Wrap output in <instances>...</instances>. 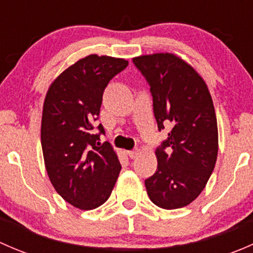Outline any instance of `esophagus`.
I'll list each match as a JSON object with an SVG mask.
<instances>
[{"mask_svg":"<svg viewBox=\"0 0 253 253\" xmlns=\"http://www.w3.org/2000/svg\"><path fill=\"white\" fill-rule=\"evenodd\" d=\"M127 154H128V157L131 158V159H134V158L137 157V155L139 154V150L137 149H132V150H128V152H127Z\"/></svg>","mask_w":253,"mask_h":253,"instance_id":"1","label":"esophagus"}]
</instances>
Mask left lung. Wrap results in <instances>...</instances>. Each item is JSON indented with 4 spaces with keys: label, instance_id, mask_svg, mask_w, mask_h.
I'll use <instances>...</instances> for the list:
<instances>
[{
    "label": "left lung",
    "instance_id": "left-lung-1",
    "mask_svg": "<svg viewBox=\"0 0 253 253\" xmlns=\"http://www.w3.org/2000/svg\"><path fill=\"white\" fill-rule=\"evenodd\" d=\"M132 61L150 86L158 129H169L155 150L157 171L144 181L147 193L160 208H181L200 196L215 167L218 127L213 100L201 76L171 53Z\"/></svg>",
    "mask_w": 253,
    "mask_h": 253
}]
</instances>
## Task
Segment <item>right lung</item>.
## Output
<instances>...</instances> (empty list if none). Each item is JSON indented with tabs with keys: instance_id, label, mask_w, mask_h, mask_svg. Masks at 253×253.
Segmentation results:
<instances>
[{
	"instance_id": "obj_1",
	"label": "right lung",
	"mask_w": 253,
	"mask_h": 253,
	"mask_svg": "<svg viewBox=\"0 0 253 253\" xmlns=\"http://www.w3.org/2000/svg\"><path fill=\"white\" fill-rule=\"evenodd\" d=\"M122 58L89 55L68 67L48 89L42 120L45 167L58 195L72 206L89 211L110 197L121 170L117 155L98 121L109 82L125 70Z\"/></svg>"
}]
</instances>
